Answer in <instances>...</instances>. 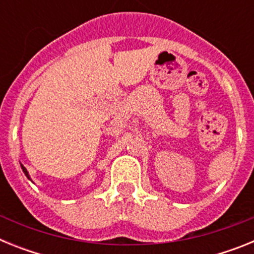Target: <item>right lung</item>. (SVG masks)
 I'll return each mask as SVG.
<instances>
[{"instance_id": "right-lung-1", "label": "right lung", "mask_w": 254, "mask_h": 254, "mask_svg": "<svg viewBox=\"0 0 254 254\" xmlns=\"http://www.w3.org/2000/svg\"><path fill=\"white\" fill-rule=\"evenodd\" d=\"M21 169H22V172L25 173V176H26V177H28V178H29V179H30V177H29V173H28V170H26V169H25V167H24V165H21Z\"/></svg>"}]
</instances>
